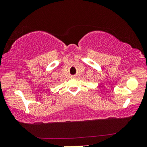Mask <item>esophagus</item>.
<instances>
[{"label":"esophagus","mask_w":147,"mask_h":147,"mask_svg":"<svg viewBox=\"0 0 147 147\" xmlns=\"http://www.w3.org/2000/svg\"><path fill=\"white\" fill-rule=\"evenodd\" d=\"M73 76V78H75V77H74V76Z\"/></svg>","instance_id":"obj_1"}]
</instances>
